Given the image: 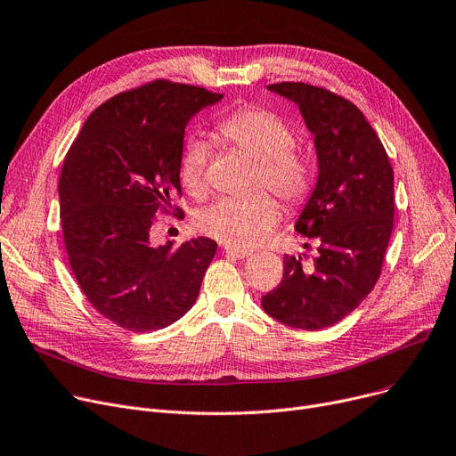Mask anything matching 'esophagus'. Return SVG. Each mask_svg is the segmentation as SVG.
Returning <instances> with one entry per match:
<instances>
[{
  "label": "esophagus",
  "instance_id": "1",
  "mask_svg": "<svg viewBox=\"0 0 456 456\" xmlns=\"http://www.w3.org/2000/svg\"><path fill=\"white\" fill-rule=\"evenodd\" d=\"M224 253L227 256H232V258H248L249 256V251L246 249H236V248H231V246H225L224 248Z\"/></svg>",
  "mask_w": 456,
  "mask_h": 456
}]
</instances>
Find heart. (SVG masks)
<instances>
[{"label":"heart","mask_w":456,"mask_h":456,"mask_svg":"<svg viewBox=\"0 0 456 456\" xmlns=\"http://www.w3.org/2000/svg\"><path fill=\"white\" fill-rule=\"evenodd\" d=\"M216 134L232 148L255 161L253 189L275 194L286 208L305 203L314 187L310 159L295 150V134L275 111L265 108H240L216 123ZM208 146L203 139L191 137L179 156V181L191 196L205 194V168ZM281 218L277 201L265 192L248 198H222L203 208L196 227L231 248L256 246Z\"/></svg>","instance_id":"1"}]
</instances>
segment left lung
<instances>
[{
    "label": "left lung",
    "instance_id": "left-lung-1",
    "mask_svg": "<svg viewBox=\"0 0 456 456\" xmlns=\"http://www.w3.org/2000/svg\"><path fill=\"white\" fill-rule=\"evenodd\" d=\"M269 91L295 102L315 137L317 185L295 224L315 249L284 256L281 284L262 297L267 315L300 330L333 326L376 286L394 220V172L365 115L348 99L305 82Z\"/></svg>",
    "mask_w": 456,
    "mask_h": 456
}]
</instances>
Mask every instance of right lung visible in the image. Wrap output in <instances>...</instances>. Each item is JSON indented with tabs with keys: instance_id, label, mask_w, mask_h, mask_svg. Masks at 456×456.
<instances>
[{
	"instance_id": "1",
	"label": "right lung",
	"mask_w": 456,
	"mask_h": 456,
	"mask_svg": "<svg viewBox=\"0 0 456 456\" xmlns=\"http://www.w3.org/2000/svg\"><path fill=\"white\" fill-rule=\"evenodd\" d=\"M222 94L154 80L87 117L60 174V222L73 275L102 317L130 331L161 330L196 302L216 241L151 246L159 212H175L185 126Z\"/></svg>"
}]
</instances>
